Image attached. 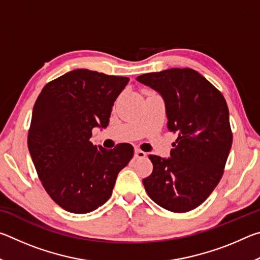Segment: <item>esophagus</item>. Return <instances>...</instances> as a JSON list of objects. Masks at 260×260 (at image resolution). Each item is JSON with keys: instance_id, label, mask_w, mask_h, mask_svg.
I'll list each match as a JSON object with an SVG mask.
<instances>
[{"instance_id": "1", "label": "esophagus", "mask_w": 260, "mask_h": 260, "mask_svg": "<svg viewBox=\"0 0 260 260\" xmlns=\"http://www.w3.org/2000/svg\"><path fill=\"white\" fill-rule=\"evenodd\" d=\"M146 155H147V153L144 151L140 150V149H135V151H134L135 158H144V157H146Z\"/></svg>"}]
</instances>
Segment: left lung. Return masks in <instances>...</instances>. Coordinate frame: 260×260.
Returning <instances> with one entry per match:
<instances>
[{"instance_id": "left-lung-1", "label": "left lung", "mask_w": 260, "mask_h": 260, "mask_svg": "<svg viewBox=\"0 0 260 260\" xmlns=\"http://www.w3.org/2000/svg\"><path fill=\"white\" fill-rule=\"evenodd\" d=\"M165 103L167 128L178 133L171 157L149 156L153 170L143 179L150 199L172 212L200 206L222 177L233 135L222 94L195 70L170 69L142 74Z\"/></svg>"}]
</instances>
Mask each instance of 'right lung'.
<instances>
[{
  "mask_svg": "<svg viewBox=\"0 0 260 260\" xmlns=\"http://www.w3.org/2000/svg\"><path fill=\"white\" fill-rule=\"evenodd\" d=\"M126 77L78 69L43 87L34 104L27 144L39 178L54 202L72 213H88L112 193L118 173L133 158L121 143L111 150L90 142L105 128Z\"/></svg>",
  "mask_w": 260,
  "mask_h": 260,
  "instance_id": "1",
  "label": "right lung"
}]
</instances>
